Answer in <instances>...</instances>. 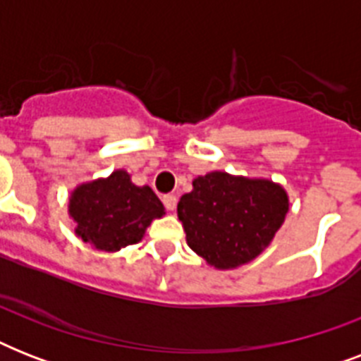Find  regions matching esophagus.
I'll return each mask as SVG.
<instances>
[{
	"instance_id": "1",
	"label": "esophagus",
	"mask_w": 361,
	"mask_h": 361,
	"mask_svg": "<svg viewBox=\"0 0 361 361\" xmlns=\"http://www.w3.org/2000/svg\"><path fill=\"white\" fill-rule=\"evenodd\" d=\"M163 204H164V208L169 209V212H174L176 204H178V198H176V195H164Z\"/></svg>"
}]
</instances>
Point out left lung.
Masks as SVG:
<instances>
[{"label":"left lung","instance_id":"left-lung-1","mask_svg":"<svg viewBox=\"0 0 361 361\" xmlns=\"http://www.w3.org/2000/svg\"><path fill=\"white\" fill-rule=\"evenodd\" d=\"M288 195L264 178L221 170L192 180V191L178 202L187 245L217 269L251 262L285 223Z\"/></svg>","mask_w":361,"mask_h":361}]
</instances>
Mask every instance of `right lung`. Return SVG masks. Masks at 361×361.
Masks as SVG:
<instances>
[{
	"label": "right lung",
	"instance_id": "right-lung-1",
	"mask_svg": "<svg viewBox=\"0 0 361 361\" xmlns=\"http://www.w3.org/2000/svg\"><path fill=\"white\" fill-rule=\"evenodd\" d=\"M163 215L164 206L152 187L135 185L125 170L80 183L69 198L76 236L106 252L138 243L152 221Z\"/></svg>",
	"mask_w": 361,
	"mask_h": 361
}]
</instances>
